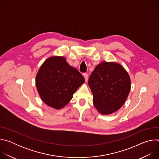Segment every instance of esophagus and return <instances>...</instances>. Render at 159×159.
Here are the masks:
<instances>
[{
    "mask_svg": "<svg viewBox=\"0 0 159 159\" xmlns=\"http://www.w3.org/2000/svg\"><path fill=\"white\" fill-rule=\"evenodd\" d=\"M83 75H84V78H85V82H87V81L88 80V74H86V73H84V74H83Z\"/></svg>",
    "mask_w": 159,
    "mask_h": 159,
    "instance_id": "obj_1",
    "label": "esophagus"
}]
</instances>
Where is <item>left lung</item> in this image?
<instances>
[{
    "label": "left lung",
    "instance_id": "1",
    "mask_svg": "<svg viewBox=\"0 0 159 159\" xmlns=\"http://www.w3.org/2000/svg\"><path fill=\"white\" fill-rule=\"evenodd\" d=\"M89 86L95 107L102 115L118 111L129 93L131 80L128 72L118 63L102 62L90 74Z\"/></svg>",
    "mask_w": 159,
    "mask_h": 159
}]
</instances>
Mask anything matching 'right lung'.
Listing matches in <instances>:
<instances>
[{
  "label": "right lung",
  "mask_w": 159,
  "mask_h": 159,
  "mask_svg": "<svg viewBox=\"0 0 159 159\" xmlns=\"http://www.w3.org/2000/svg\"><path fill=\"white\" fill-rule=\"evenodd\" d=\"M85 82L82 75L63 57H52L42 64L36 77V85L44 102L60 109L72 99Z\"/></svg>",
  "instance_id": "obj_1"
}]
</instances>
